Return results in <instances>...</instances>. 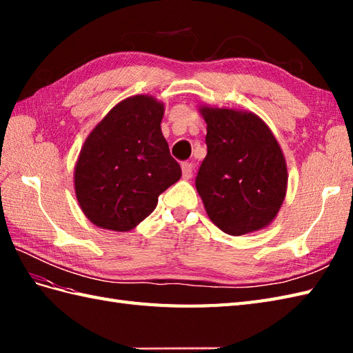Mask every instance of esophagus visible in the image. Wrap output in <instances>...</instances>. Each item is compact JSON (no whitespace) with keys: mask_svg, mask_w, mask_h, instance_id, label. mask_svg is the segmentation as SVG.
<instances>
[{"mask_svg":"<svg viewBox=\"0 0 353 353\" xmlns=\"http://www.w3.org/2000/svg\"><path fill=\"white\" fill-rule=\"evenodd\" d=\"M182 174H183V179H191V176H192V163H190V162L182 163Z\"/></svg>","mask_w":353,"mask_h":353,"instance_id":"1","label":"esophagus"}]
</instances>
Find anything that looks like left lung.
Returning a JSON list of instances; mask_svg holds the SVG:
<instances>
[{"label":"left lung","mask_w":353,"mask_h":353,"mask_svg":"<svg viewBox=\"0 0 353 353\" xmlns=\"http://www.w3.org/2000/svg\"><path fill=\"white\" fill-rule=\"evenodd\" d=\"M208 154L196 188L206 214L224 234L267 228L287 196L288 171L270 127L249 110L200 104Z\"/></svg>","instance_id":"1"}]
</instances>
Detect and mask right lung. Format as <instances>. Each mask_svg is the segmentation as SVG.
<instances>
[{
  "label": "right lung",
  "instance_id": "obj_1",
  "mask_svg": "<svg viewBox=\"0 0 353 353\" xmlns=\"http://www.w3.org/2000/svg\"><path fill=\"white\" fill-rule=\"evenodd\" d=\"M165 104L138 94L112 108L85 139L74 191L97 228L127 232L154 211L157 197L182 176L161 123Z\"/></svg>",
  "mask_w": 353,
  "mask_h": 353
}]
</instances>
